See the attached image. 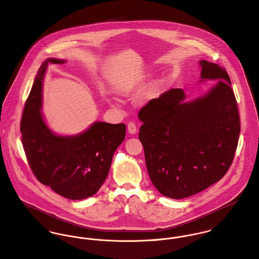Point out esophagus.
<instances>
[{
    "label": "esophagus",
    "instance_id": "34e87169",
    "mask_svg": "<svg viewBox=\"0 0 259 259\" xmlns=\"http://www.w3.org/2000/svg\"><path fill=\"white\" fill-rule=\"evenodd\" d=\"M127 132H128V134H131V135L137 134V132H138L137 125H136L134 122H130V123L127 124Z\"/></svg>",
    "mask_w": 259,
    "mask_h": 259
}]
</instances>
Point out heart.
<instances>
[{"label": "heart", "instance_id": "1", "mask_svg": "<svg viewBox=\"0 0 259 259\" xmlns=\"http://www.w3.org/2000/svg\"><path fill=\"white\" fill-rule=\"evenodd\" d=\"M167 81H168V79H167L166 76H163V77L159 78V79L150 88V90L148 91V97H149V98H153V97H155L156 95H158V93H160V91L166 85ZM136 84H137V82L134 81V80H127V81H125V82H123V83L121 84V87H120V89H119V93H120L121 95H123V96L128 95V94H131V93L135 90Z\"/></svg>", "mask_w": 259, "mask_h": 259}]
</instances>
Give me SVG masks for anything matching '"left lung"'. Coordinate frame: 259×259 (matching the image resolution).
Here are the masks:
<instances>
[{
  "instance_id": "8db88e82",
  "label": "left lung",
  "mask_w": 259,
  "mask_h": 259,
  "mask_svg": "<svg viewBox=\"0 0 259 259\" xmlns=\"http://www.w3.org/2000/svg\"><path fill=\"white\" fill-rule=\"evenodd\" d=\"M199 67V82L218 81L204 95L185 101L182 89H171L149 101L138 115L150 181L162 195L174 199L221 181L232 163L240 134L225 69L204 60Z\"/></svg>"
}]
</instances>
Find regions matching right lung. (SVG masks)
<instances>
[{"label": "right lung", "instance_id": "1", "mask_svg": "<svg viewBox=\"0 0 259 259\" xmlns=\"http://www.w3.org/2000/svg\"><path fill=\"white\" fill-rule=\"evenodd\" d=\"M66 60L47 59L37 71L21 121L22 143L38 182L69 199L97 193L105 183L115 149L125 136V124L95 121L74 136L54 133L41 112L42 81L49 64Z\"/></svg>", "mask_w": 259, "mask_h": 259}]
</instances>
